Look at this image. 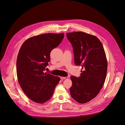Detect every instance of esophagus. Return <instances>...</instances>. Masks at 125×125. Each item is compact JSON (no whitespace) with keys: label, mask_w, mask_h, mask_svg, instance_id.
Listing matches in <instances>:
<instances>
[{"label":"esophagus","mask_w":125,"mask_h":125,"mask_svg":"<svg viewBox=\"0 0 125 125\" xmlns=\"http://www.w3.org/2000/svg\"><path fill=\"white\" fill-rule=\"evenodd\" d=\"M60 78H61V80H64V79H68V77H61Z\"/></svg>","instance_id":"obj_1"}]
</instances>
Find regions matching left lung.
<instances>
[{
    "label": "left lung",
    "mask_w": 125,
    "mask_h": 125,
    "mask_svg": "<svg viewBox=\"0 0 125 125\" xmlns=\"http://www.w3.org/2000/svg\"><path fill=\"white\" fill-rule=\"evenodd\" d=\"M66 37L73 47L74 63L83 70L79 77H70V95L84 104L94 99L104 85L107 70L106 54L100 40L94 36L75 31L67 33Z\"/></svg>",
    "instance_id": "left-lung-1"
}]
</instances>
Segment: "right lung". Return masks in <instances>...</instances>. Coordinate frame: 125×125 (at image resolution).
<instances>
[{"instance_id": "obj_1", "label": "right lung", "mask_w": 125, "mask_h": 125, "mask_svg": "<svg viewBox=\"0 0 125 125\" xmlns=\"http://www.w3.org/2000/svg\"><path fill=\"white\" fill-rule=\"evenodd\" d=\"M64 34L47 33L27 39L21 46L16 63L18 82L25 94L36 103L49 100L60 78L44 73L50 53L64 38Z\"/></svg>"}]
</instances>
